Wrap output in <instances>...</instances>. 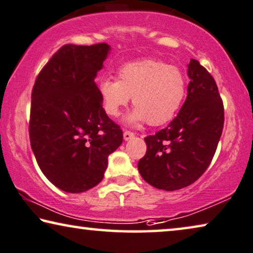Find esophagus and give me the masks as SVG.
Listing matches in <instances>:
<instances>
[{
	"mask_svg": "<svg viewBox=\"0 0 253 253\" xmlns=\"http://www.w3.org/2000/svg\"><path fill=\"white\" fill-rule=\"evenodd\" d=\"M131 137H134L133 131H130V130L124 131V139H125V141H128V139H130Z\"/></svg>",
	"mask_w": 253,
	"mask_h": 253,
	"instance_id": "obj_1",
	"label": "esophagus"
}]
</instances>
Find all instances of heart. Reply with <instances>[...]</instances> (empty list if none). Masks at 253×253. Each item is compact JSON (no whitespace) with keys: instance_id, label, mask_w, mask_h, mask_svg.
<instances>
[{"instance_id":"1","label":"heart","mask_w":253,"mask_h":253,"mask_svg":"<svg viewBox=\"0 0 253 253\" xmlns=\"http://www.w3.org/2000/svg\"><path fill=\"white\" fill-rule=\"evenodd\" d=\"M105 112L117 117L133 96L135 110L128 123L145 122L160 126L179 111L186 94V77L182 69L160 60L146 59L126 63L118 70V81L105 78L99 85Z\"/></svg>"}]
</instances>
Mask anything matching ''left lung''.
Here are the masks:
<instances>
[{
  "label": "left lung",
  "instance_id": "left-lung-1",
  "mask_svg": "<svg viewBox=\"0 0 253 253\" xmlns=\"http://www.w3.org/2000/svg\"><path fill=\"white\" fill-rule=\"evenodd\" d=\"M187 97L169 125L144 138L138 171L150 185L175 191L194 183L207 170L224 128V104L213 77L191 59Z\"/></svg>",
  "mask_w": 253,
  "mask_h": 253
}]
</instances>
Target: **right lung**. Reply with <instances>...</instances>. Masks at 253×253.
Segmentation results:
<instances>
[{
  "instance_id": "right-lung-1",
  "label": "right lung",
  "mask_w": 253,
  "mask_h": 253,
  "mask_svg": "<svg viewBox=\"0 0 253 253\" xmlns=\"http://www.w3.org/2000/svg\"><path fill=\"white\" fill-rule=\"evenodd\" d=\"M109 51L107 43L63 45L40 71L32 90L34 156L45 177L68 193L97 185L109 154L123 143V130L105 114L95 84Z\"/></svg>"
}]
</instances>
